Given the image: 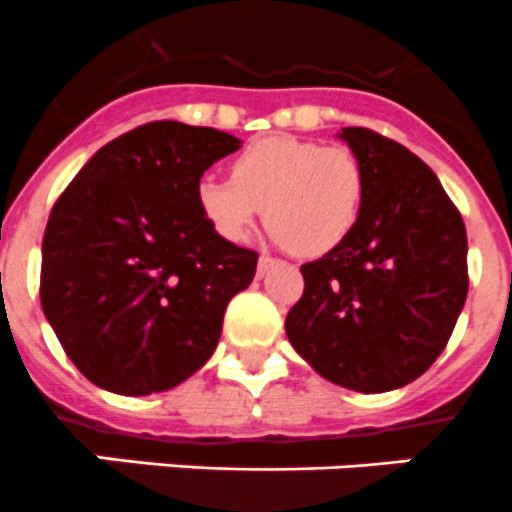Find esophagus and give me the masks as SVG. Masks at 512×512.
Listing matches in <instances>:
<instances>
[{
	"label": "esophagus",
	"mask_w": 512,
	"mask_h": 512,
	"mask_svg": "<svg viewBox=\"0 0 512 512\" xmlns=\"http://www.w3.org/2000/svg\"><path fill=\"white\" fill-rule=\"evenodd\" d=\"M273 261H276V258H273V256L261 254V258H258V276H263V273H266L268 268L273 266Z\"/></svg>",
	"instance_id": "34e87169"
}]
</instances>
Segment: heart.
<instances>
[{
	"mask_svg": "<svg viewBox=\"0 0 512 512\" xmlns=\"http://www.w3.org/2000/svg\"><path fill=\"white\" fill-rule=\"evenodd\" d=\"M196 201L216 234L244 241L266 206V224L298 256H321L348 239L366 201V169L346 146L268 136L231 161V179L204 176Z\"/></svg>",
	"mask_w": 512,
	"mask_h": 512,
	"instance_id": "1",
	"label": "heart"
}]
</instances>
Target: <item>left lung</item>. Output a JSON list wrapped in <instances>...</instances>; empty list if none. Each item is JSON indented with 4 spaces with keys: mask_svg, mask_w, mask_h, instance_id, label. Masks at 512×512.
<instances>
[{
    "mask_svg": "<svg viewBox=\"0 0 512 512\" xmlns=\"http://www.w3.org/2000/svg\"><path fill=\"white\" fill-rule=\"evenodd\" d=\"M341 139L366 169L361 219L301 266L286 336L326 381L386 393L443 353L468 296V236L426 161L363 126H346Z\"/></svg>",
    "mask_w": 512,
    "mask_h": 512,
    "instance_id": "obj_1",
    "label": "left lung"
}]
</instances>
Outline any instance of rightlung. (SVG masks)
<instances>
[{
	"label": "right lung",
	"instance_id": "obj_1",
	"mask_svg": "<svg viewBox=\"0 0 512 512\" xmlns=\"http://www.w3.org/2000/svg\"><path fill=\"white\" fill-rule=\"evenodd\" d=\"M239 146L211 126L151 121L101 146L57 199L39 296L64 353L94 386L149 396L211 358L258 254L216 234L196 186Z\"/></svg>",
	"mask_w": 512,
	"mask_h": 512
}]
</instances>
